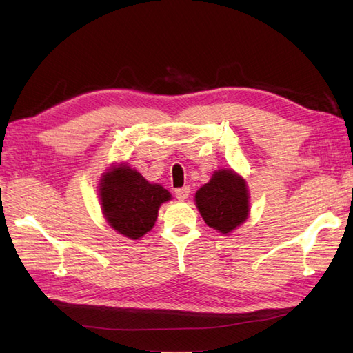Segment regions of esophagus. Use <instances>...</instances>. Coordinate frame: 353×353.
Here are the masks:
<instances>
[{
    "label": "esophagus",
    "instance_id": "1",
    "mask_svg": "<svg viewBox=\"0 0 353 353\" xmlns=\"http://www.w3.org/2000/svg\"><path fill=\"white\" fill-rule=\"evenodd\" d=\"M175 196L178 200H185L190 196V187H183L175 190Z\"/></svg>",
    "mask_w": 353,
    "mask_h": 353
}]
</instances>
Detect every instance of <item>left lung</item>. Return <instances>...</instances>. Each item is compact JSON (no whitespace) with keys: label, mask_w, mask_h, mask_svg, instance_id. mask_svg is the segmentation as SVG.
<instances>
[{"label":"left lung","mask_w":353,"mask_h":353,"mask_svg":"<svg viewBox=\"0 0 353 353\" xmlns=\"http://www.w3.org/2000/svg\"><path fill=\"white\" fill-rule=\"evenodd\" d=\"M245 179L232 169H218L194 196L196 206L208 225L228 236L249 218L250 203Z\"/></svg>","instance_id":"1"}]
</instances>
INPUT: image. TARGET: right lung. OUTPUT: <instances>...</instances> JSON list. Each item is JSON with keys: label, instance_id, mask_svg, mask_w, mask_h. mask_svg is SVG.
Returning a JSON list of instances; mask_svg holds the SVG:
<instances>
[{"label": "right lung", "instance_id": "add662e5", "mask_svg": "<svg viewBox=\"0 0 353 353\" xmlns=\"http://www.w3.org/2000/svg\"><path fill=\"white\" fill-rule=\"evenodd\" d=\"M103 215L109 225L123 237L138 240L150 231L159 208L172 199L160 184H152L128 163L113 165L99 184Z\"/></svg>", "mask_w": 353, "mask_h": 353}]
</instances>
